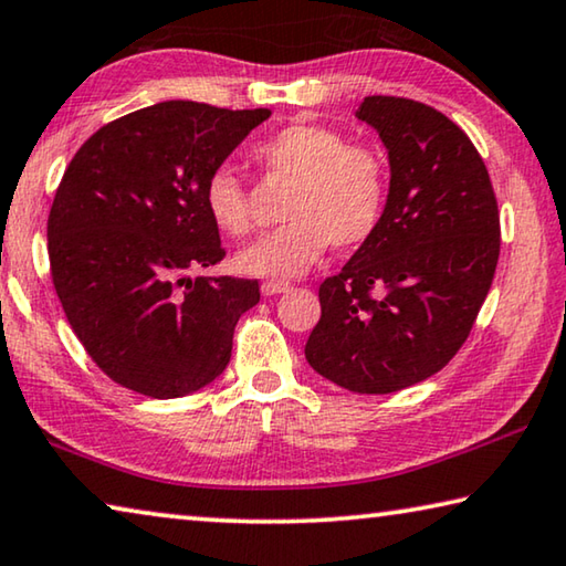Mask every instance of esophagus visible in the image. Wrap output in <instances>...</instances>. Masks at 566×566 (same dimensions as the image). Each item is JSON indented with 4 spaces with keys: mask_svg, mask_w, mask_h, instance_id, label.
Listing matches in <instances>:
<instances>
[{
    "mask_svg": "<svg viewBox=\"0 0 566 566\" xmlns=\"http://www.w3.org/2000/svg\"><path fill=\"white\" fill-rule=\"evenodd\" d=\"M292 286L286 282H280V280H269L262 284V294L264 297H274V294H282V292H290Z\"/></svg>",
    "mask_w": 566,
    "mask_h": 566,
    "instance_id": "1",
    "label": "esophagus"
}]
</instances>
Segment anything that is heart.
Segmentation results:
<instances>
[{
	"instance_id": "1",
	"label": "heart",
	"mask_w": 566,
	"mask_h": 566,
	"mask_svg": "<svg viewBox=\"0 0 566 566\" xmlns=\"http://www.w3.org/2000/svg\"><path fill=\"white\" fill-rule=\"evenodd\" d=\"M251 158L269 178L290 181L286 223L239 251V272L292 280L317 264L329 244L355 249L378 231L388 203V164L378 148L347 143L327 125L292 123L256 143ZM203 203L223 234L244 237L251 229L249 193L234 168L213 170Z\"/></svg>"
}]
</instances>
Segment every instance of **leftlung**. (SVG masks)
Masks as SVG:
<instances>
[{"mask_svg": "<svg viewBox=\"0 0 566 566\" xmlns=\"http://www.w3.org/2000/svg\"><path fill=\"white\" fill-rule=\"evenodd\" d=\"M390 191L375 234L319 284L307 363L339 388L388 396L430 378L469 337L499 262V206L469 136L436 107L370 95Z\"/></svg>", "mask_w": 566, "mask_h": 566, "instance_id": "8db88e82", "label": "left lung"}]
</instances>
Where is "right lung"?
I'll return each mask as SVG.
<instances>
[{
  "mask_svg": "<svg viewBox=\"0 0 566 566\" xmlns=\"http://www.w3.org/2000/svg\"><path fill=\"white\" fill-rule=\"evenodd\" d=\"M269 115L166 101L103 125L70 160L48 219L52 284L123 388L181 398L227 370L259 282L188 272L227 256L203 186Z\"/></svg>",
  "mask_w": 566,
  "mask_h": 566,
  "instance_id": "1",
  "label": "right lung"
}]
</instances>
